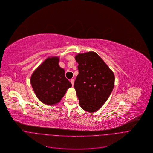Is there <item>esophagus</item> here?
I'll list each match as a JSON object with an SVG mask.
<instances>
[{
	"label": "esophagus",
	"instance_id": "34e87169",
	"mask_svg": "<svg viewBox=\"0 0 153 153\" xmlns=\"http://www.w3.org/2000/svg\"><path fill=\"white\" fill-rule=\"evenodd\" d=\"M71 84H72V85H74V79H71Z\"/></svg>",
	"mask_w": 153,
	"mask_h": 153
}]
</instances>
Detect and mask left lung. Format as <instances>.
Returning a JSON list of instances; mask_svg holds the SVG:
<instances>
[{
  "label": "left lung",
  "mask_w": 153,
  "mask_h": 153,
  "mask_svg": "<svg viewBox=\"0 0 153 153\" xmlns=\"http://www.w3.org/2000/svg\"><path fill=\"white\" fill-rule=\"evenodd\" d=\"M79 74L74 82L80 107L95 112L106 102L114 87V75L101 58L94 52L75 56Z\"/></svg>",
  "instance_id": "8db88e82"
}]
</instances>
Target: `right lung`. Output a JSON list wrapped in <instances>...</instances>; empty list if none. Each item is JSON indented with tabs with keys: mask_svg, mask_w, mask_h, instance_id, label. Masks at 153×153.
<instances>
[{
	"mask_svg": "<svg viewBox=\"0 0 153 153\" xmlns=\"http://www.w3.org/2000/svg\"><path fill=\"white\" fill-rule=\"evenodd\" d=\"M58 62L57 56L48 58L30 77V84L37 97L45 104L59 102L72 86Z\"/></svg>",
	"mask_w": 153,
	"mask_h": 153,
	"instance_id": "right-lung-1",
	"label": "right lung"
}]
</instances>
